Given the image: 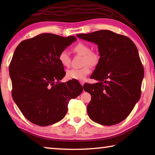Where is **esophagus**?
<instances>
[{
	"mask_svg": "<svg viewBox=\"0 0 155 155\" xmlns=\"http://www.w3.org/2000/svg\"><path fill=\"white\" fill-rule=\"evenodd\" d=\"M80 83H81V85H82V86H83V85H84V83H84V81H80Z\"/></svg>",
	"mask_w": 155,
	"mask_h": 155,
	"instance_id": "obj_1",
	"label": "esophagus"
}]
</instances>
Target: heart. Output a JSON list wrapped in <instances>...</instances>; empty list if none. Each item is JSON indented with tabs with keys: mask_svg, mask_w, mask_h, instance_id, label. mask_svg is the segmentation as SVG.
Wrapping results in <instances>:
<instances>
[{
	"mask_svg": "<svg viewBox=\"0 0 155 155\" xmlns=\"http://www.w3.org/2000/svg\"><path fill=\"white\" fill-rule=\"evenodd\" d=\"M73 51L83 55V65L80 69H70L66 72V77L68 79L83 81L91 72V65L95 66L99 63L100 56L95 52L90 51V48L84 43H78L73 47ZM58 60L64 67L70 65V57L68 52L62 51L59 52Z\"/></svg>",
	"mask_w": 155,
	"mask_h": 155,
	"instance_id": "obj_1",
	"label": "heart"
}]
</instances>
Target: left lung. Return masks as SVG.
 <instances>
[{"label":"left lung","instance_id":"obj_1","mask_svg":"<svg viewBox=\"0 0 155 155\" xmlns=\"http://www.w3.org/2000/svg\"><path fill=\"white\" fill-rule=\"evenodd\" d=\"M77 36L97 44L101 56L91 76L98 82L83 85L91 96L89 117L102 125L118 124L129 115L141 96L144 71L137 47L128 37L109 30Z\"/></svg>","mask_w":155,"mask_h":155}]
</instances>
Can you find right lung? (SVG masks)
I'll use <instances>...</instances> for the list:
<instances>
[{
    "label": "right lung",
    "mask_w": 155,
    "mask_h": 155,
    "mask_svg": "<svg viewBox=\"0 0 155 155\" xmlns=\"http://www.w3.org/2000/svg\"><path fill=\"white\" fill-rule=\"evenodd\" d=\"M77 38L42 33L18 44L9 65L12 95L24 116L46 127L60 121L68 111L70 100L83 89L77 81L60 83L65 72L58 60Z\"/></svg>",
    "instance_id": "obj_1"
}]
</instances>
